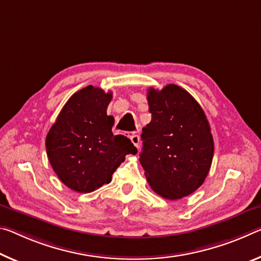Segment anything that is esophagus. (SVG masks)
<instances>
[{"mask_svg": "<svg viewBox=\"0 0 261 261\" xmlns=\"http://www.w3.org/2000/svg\"><path fill=\"white\" fill-rule=\"evenodd\" d=\"M130 139H131L132 144H134V145H135L136 147H139V142H140V138H139V136H138V135H136V134L131 135V136H130Z\"/></svg>", "mask_w": 261, "mask_h": 261, "instance_id": "obj_1", "label": "esophagus"}]
</instances>
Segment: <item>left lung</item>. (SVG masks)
I'll return each instance as SVG.
<instances>
[{
    "instance_id": "1",
    "label": "left lung",
    "mask_w": 261,
    "mask_h": 261,
    "mask_svg": "<svg viewBox=\"0 0 261 261\" xmlns=\"http://www.w3.org/2000/svg\"><path fill=\"white\" fill-rule=\"evenodd\" d=\"M151 122L143 127L139 161L151 188L179 200L204 182L214 156V139L203 109L187 90L167 85L147 92Z\"/></svg>"
}]
</instances>
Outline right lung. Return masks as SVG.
<instances>
[{
    "label": "right lung",
    "mask_w": 261,
    "mask_h": 261,
    "mask_svg": "<svg viewBox=\"0 0 261 261\" xmlns=\"http://www.w3.org/2000/svg\"><path fill=\"white\" fill-rule=\"evenodd\" d=\"M113 93L87 86L69 97L46 136L49 164L61 182L77 193H90L111 181L114 172L137 148L114 135L107 108Z\"/></svg>",
    "instance_id": "right-lung-1"
}]
</instances>
